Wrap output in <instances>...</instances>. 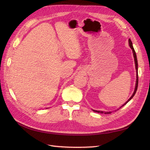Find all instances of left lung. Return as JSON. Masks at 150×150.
<instances>
[{
    "label": "left lung",
    "mask_w": 150,
    "mask_h": 150,
    "mask_svg": "<svg viewBox=\"0 0 150 150\" xmlns=\"http://www.w3.org/2000/svg\"><path fill=\"white\" fill-rule=\"evenodd\" d=\"M129 46H130V48L132 50V52H133V54H134V61H135V64H136V86H135V89H134V93H133V94H132V96H131L130 98H129V99L128 100L126 103L124 104L123 105H122L121 107H120L119 109H120V108H122L123 105H125L127 103H129V102L132 99V98H133V97L134 96V95L136 94V91H137V86H138V64H137V56H136V52H135V50H134V47H133V46H132V41H131V40L129 39ZM119 109H116V110H115V111H116L117 110H118ZM94 112H98V113H104V114H110V113H111L112 112L111 111H109V112H105V111H97V110H93Z\"/></svg>",
    "instance_id": "1"
}]
</instances>
